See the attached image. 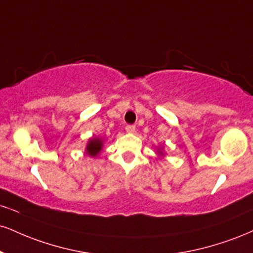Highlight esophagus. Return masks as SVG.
Masks as SVG:
<instances>
[{
  "label": "esophagus",
  "mask_w": 253,
  "mask_h": 253,
  "mask_svg": "<svg viewBox=\"0 0 253 253\" xmlns=\"http://www.w3.org/2000/svg\"><path fill=\"white\" fill-rule=\"evenodd\" d=\"M126 132L127 133H134L135 132V126H134V125H127V126H126Z\"/></svg>",
  "instance_id": "esophagus-1"
}]
</instances>
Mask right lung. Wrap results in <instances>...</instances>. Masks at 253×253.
Returning <instances> with one entry per match:
<instances>
[{
  "mask_svg": "<svg viewBox=\"0 0 253 253\" xmlns=\"http://www.w3.org/2000/svg\"><path fill=\"white\" fill-rule=\"evenodd\" d=\"M102 148V141L100 139H92L89 141V144L87 145V154H89V156L92 157H95L97 153H99L100 151H101Z\"/></svg>",
  "mask_w": 253,
  "mask_h": 253,
  "instance_id": "1",
  "label": "right lung"
}]
</instances>
